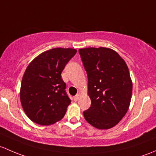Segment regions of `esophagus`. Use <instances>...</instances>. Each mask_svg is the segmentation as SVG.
Here are the masks:
<instances>
[{
	"mask_svg": "<svg viewBox=\"0 0 156 156\" xmlns=\"http://www.w3.org/2000/svg\"><path fill=\"white\" fill-rule=\"evenodd\" d=\"M80 93H78V94H76V95L74 96V100H75V101H77L78 99H79V98H80Z\"/></svg>",
	"mask_w": 156,
	"mask_h": 156,
	"instance_id": "1",
	"label": "esophagus"
}]
</instances>
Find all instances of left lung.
Here are the masks:
<instances>
[{
	"label": "left lung",
	"mask_w": 156,
	"mask_h": 156,
	"mask_svg": "<svg viewBox=\"0 0 156 156\" xmlns=\"http://www.w3.org/2000/svg\"><path fill=\"white\" fill-rule=\"evenodd\" d=\"M79 53L87 73L91 101L83 115L94 128H113L126 115L131 102L132 82L128 66L109 48L80 49Z\"/></svg>",
	"instance_id": "1"
}]
</instances>
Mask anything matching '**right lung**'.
Here are the masks:
<instances>
[{"label": "right lung", "mask_w": 156, "mask_h": 156, "mask_svg": "<svg viewBox=\"0 0 156 156\" xmlns=\"http://www.w3.org/2000/svg\"><path fill=\"white\" fill-rule=\"evenodd\" d=\"M76 53L74 49L55 48L39 55L27 67L21 84L20 101L34 122L49 126L65 115L71 101L61 74Z\"/></svg>", "instance_id": "1"}]
</instances>
